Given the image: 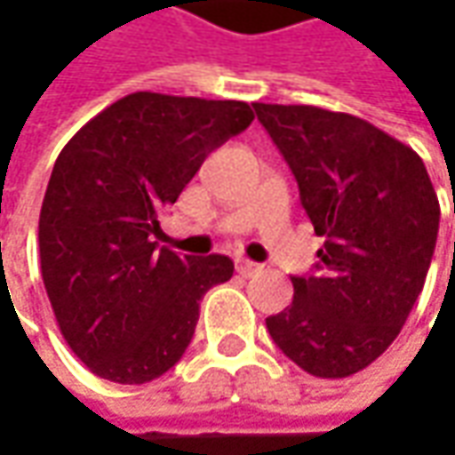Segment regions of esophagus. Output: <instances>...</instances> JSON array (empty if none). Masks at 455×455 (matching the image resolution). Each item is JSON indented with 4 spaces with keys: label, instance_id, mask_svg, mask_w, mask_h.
Returning <instances> with one entry per match:
<instances>
[{
    "label": "esophagus",
    "instance_id": "1",
    "mask_svg": "<svg viewBox=\"0 0 455 455\" xmlns=\"http://www.w3.org/2000/svg\"><path fill=\"white\" fill-rule=\"evenodd\" d=\"M235 271L240 273V275H245V278H251V275H255V273L260 271V266L253 263V260H237Z\"/></svg>",
    "mask_w": 455,
    "mask_h": 455
}]
</instances>
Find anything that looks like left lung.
<instances>
[{
	"label": "left lung",
	"mask_w": 455,
	"mask_h": 455,
	"mask_svg": "<svg viewBox=\"0 0 455 455\" xmlns=\"http://www.w3.org/2000/svg\"><path fill=\"white\" fill-rule=\"evenodd\" d=\"M253 108L323 237L316 271L291 278L293 301L266 319L268 334L308 375H355L393 344L423 291L441 220L435 189L423 159L364 118Z\"/></svg>",
	"instance_id": "8db88e82"
}]
</instances>
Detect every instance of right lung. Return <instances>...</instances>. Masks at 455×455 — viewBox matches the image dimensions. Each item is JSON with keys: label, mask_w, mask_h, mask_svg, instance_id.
I'll return each instance as SVG.
<instances>
[{"label": "right lung", "mask_w": 455, "mask_h": 455, "mask_svg": "<svg viewBox=\"0 0 455 455\" xmlns=\"http://www.w3.org/2000/svg\"><path fill=\"white\" fill-rule=\"evenodd\" d=\"M251 121L243 100L139 91L60 151L40 210V268L62 337L93 375L144 385L182 359L202 296L235 266L156 248L159 215Z\"/></svg>", "instance_id": "1"}]
</instances>
